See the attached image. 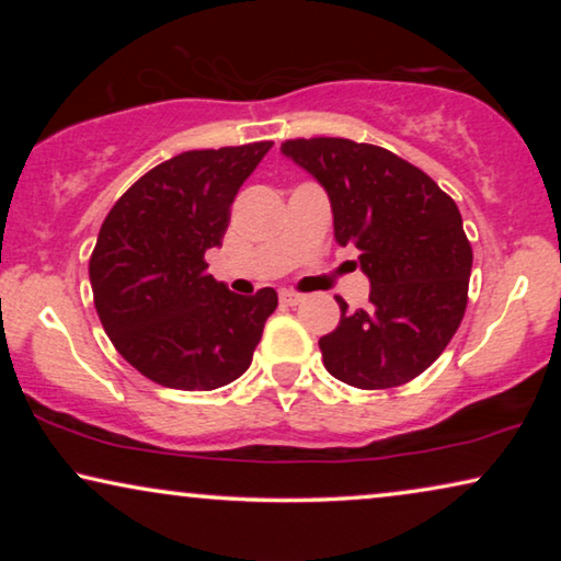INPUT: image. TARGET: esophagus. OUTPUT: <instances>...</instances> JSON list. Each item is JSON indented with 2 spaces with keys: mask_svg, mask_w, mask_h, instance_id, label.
I'll use <instances>...</instances> for the list:
<instances>
[{
  "mask_svg": "<svg viewBox=\"0 0 561 561\" xmlns=\"http://www.w3.org/2000/svg\"><path fill=\"white\" fill-rule=\"evenodd\" d=\"M280 301L286 306H296V304L304 301V296L296 294V290H280Z\"/></svg>",
  "mask_w": 561,
  "mask_h": 561,
  "instance_id": "1",
  "label": "esophagus"
}]
</instances>
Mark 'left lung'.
<instances>
[{
	"mask_svg": "<svg viewBox=\"0 0 561 561\" xmlns=\"http://www.w3.org/2000/svg\"><path fill=\"white\" fill-rule=\"evenodd\" d=\"M280 152L321 183L334 237L359 250L370 306L321 336L324 367L347 386H403L442 355L465 317L472 248L457 204L416 165L344 137L288 140Z\"/></svg>",
	"mask_w": 561,
	"mask_h": 561,
	"instance_id": "left-lung-1",
	"label": "left lung"
}]
</instances>
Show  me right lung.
<instances>
[{
	"label": "right lung",
	"mask_w": 561,
	"mask_h": 561,
	"mask_svg": "<svg viewBox=\"0 0 561 561\" xmlns=\"http://www.w3.org/2000/svg\"><path fill=\"white\" fill-rule=\"evenodd\" d=\"M273 142L188 150L135 181L99 229L94 306L122 357L175 390H214L252 363L278 306L273 288L237 296L206 273L229 206Z\"/></svg>",
	"instance_id": "1"
}]
</instances>
